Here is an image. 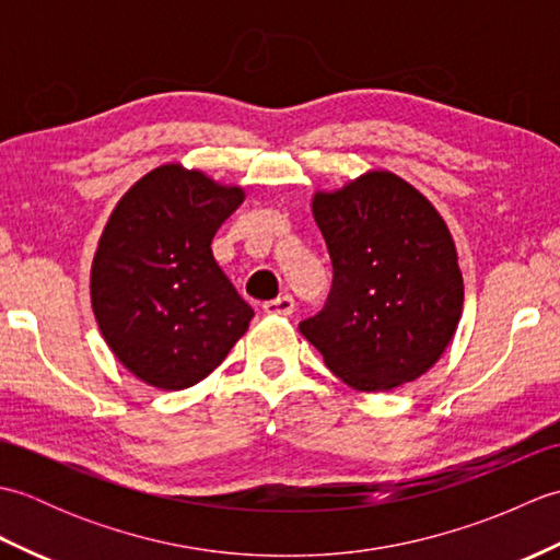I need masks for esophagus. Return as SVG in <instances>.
Returning <instances> with one entry per match:
<instances>
[{
	"mask_svg": "<svg viewBox=\"0 0 560 560\" xmlns=\"http://www.w3.org/2000/svg\"><path fill=\"white\" fill-rule=\"evenodd\" d=\"M265 313H269V315H293V311H295V301H293V295H279V299H273V301H267L265 305Z\"/></svg>",
	"mask_w": 560,
	"mask_h": 560,
	"instance_id": "obj_1",
	"label": "esophagus"
}]
</instances>
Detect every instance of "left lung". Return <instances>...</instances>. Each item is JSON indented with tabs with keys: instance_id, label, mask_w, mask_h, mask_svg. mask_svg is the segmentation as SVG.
I'll use <instances>...</instances> for the list:
<instances>
[{
	"instance_id": "1",
	"label": "left lung",
	"mask_w": 560,
	"mask_h": 560,
	"mask_svg": "<svg viewBox=\"0 0 560 560\" xmlns=\"http://www.w3.org/2000/svg\"><path fill=\"white\" fill-rule=\"evenodd\" d=\"M329 249L325 307L299 329L343 383L392 389L423 375L455 335L464 287L455 243L419 189L368 173L339 192L315 195Z\"/></svg>"
}]
</instances>
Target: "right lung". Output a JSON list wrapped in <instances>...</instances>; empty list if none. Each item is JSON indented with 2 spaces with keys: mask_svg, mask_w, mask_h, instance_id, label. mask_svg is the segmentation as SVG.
<instances>
[{
  "mask_svg": "<svg viewBox=\"0 0 560 560\" xmlns=\"http://www.w3.org/2000/svg\"><path fill=\"white\" fill-rule=\"evenodd\" d=\"M243 205L241 187L161 165L115 207L91 269V303L127 371L159 389L205 380L253 319L211 241Z\"/></svg>",
  "mask_w": 560,
  "mask_h": 560,
  "instance_id": "1",
  "label": "right lung"
}]
</instances>
